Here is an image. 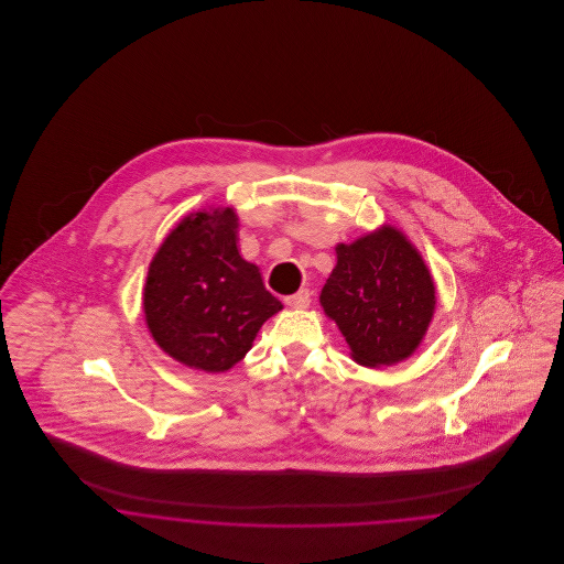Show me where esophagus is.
I'll list each match as a JSON object with an SVG mask.
<instances>
[{
	"instance_id": "esophagus-1",
	"label": "esophagus",
	"mask_w": 564,
	"mask_h": 564,
	"mask_svg": "<svg viewBox=\"0 0 564 564\" xmlns=\"http://www.w3.org/2000/svg\"><path fill=\"white\" fill-rule=\"evenodd\" d=\"M286 306H291V308H308L311 306V291L308 289H302V291H297L295 295H289L286 300Z\"/></svg>"
}]
</instances>
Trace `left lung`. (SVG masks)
<instances>
[{
  "instance_id": "1",
  "label": "left lung",
  "mask_w": 564,
  "mask_h": 564,
  "mask_svg": "<svg viewBox=\"0 0 564 564\" xmlns=\"http://www.w3.org/2000/svg\"><path fill=\"white\" fill-rule=\"evenodd\" d=\"M325 315L362 367H384L414 354L436 306L434 280L398 228L336 245V267L322 297Z\"/></svg>"
}]
</instances>
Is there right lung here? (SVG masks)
<instances>
[{"instance_id":"obj_1","label":"right lung","mask_w":564,"mask_h":564,"mask_svg":"<svg viewBox=\"0 0 564 564\" xmlns=\"http://www.w3.org/2000/svg\"><path fill=\"white\" fill-rule=\"evenodd\" d=\"M235 208L186 215L162 241L143 289L145 323L177 362L219 373L251 349L262 323L282 311L256 264L237 247Z\"/></svg>"}]
</instances>
